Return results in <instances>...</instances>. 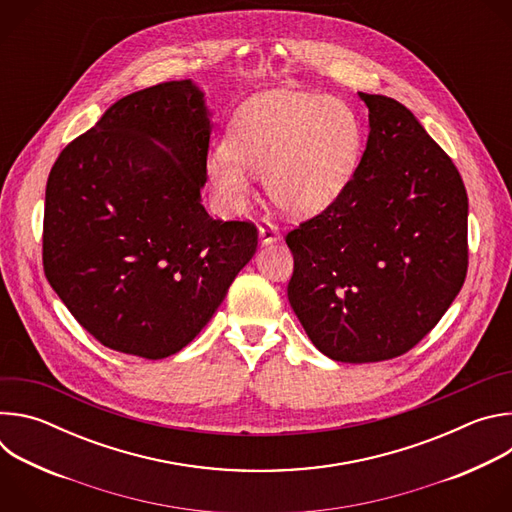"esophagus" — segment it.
<instances>
[{"instance_id": "obj_1", "label": "esophagus", "mask_w": 512, "mask_h": 512, "mask_svg": "<svg viewBox=\"0 0 512 512\" xmlns=\"http://www.w3.org/2000/svg\"><path fill=\"white\" fill-rule=\"evenodd\" d=\"M279 239H281V235H279V231H277L275 225L263 223V225L259 227V241H261V245H271V243H277Z\"/></svg>"}]
</instances>
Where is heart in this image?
<instances>
[{"label": "heart", "instance_id": "1", "mask_svg": "<svg viewBox=\"0 0 512 512\" xmlns=\"http://www.w3.org/2000/svg\"><path fill=\"white\" fill-rule=\"evenodd\" d=\"M360 154V127L338 99L277 95L245 103L231 119L227 152L206 172L227 210L247 204L249 176H263L269 200L283 212L308 214L338 198Z\"/></svg>", "mask_w": 512, "mask_h": 512}]
</instances>
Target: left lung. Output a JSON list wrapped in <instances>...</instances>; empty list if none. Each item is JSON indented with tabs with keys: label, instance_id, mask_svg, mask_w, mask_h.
Listing matches in <instances>:
<instances>
[{
	"label": "left lung",
	"instance_id": "left-lung-1",
	"mask_svg": "<svg viewBox=\"0 0 512 512\" xmlns=\"http://www.w3.org/2000/svg\"><path fill=\"white\" fill-rule=\"evenodd\" d=\"M369 139L338 198L289 231L287 298L314 346L338 362L413 348L456 300L468 269L460 172L415 115L358 93Z\"/></svg>",
	"mask_w": 512,
	"mask_h": 512
}]
</instances>
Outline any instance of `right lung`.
<instances>
[{"label": "right lung", "mask_w": 512, "mask_h": 512, "mask_svg": "<svg viewBox=\"0 0 512 512\" xmlns=\"http://www.w3.org/2000/svg\"><path fill=\"white\" fill-rule=\"evenodd\" d=\"M212 121L190 79L113 103L54 162L44 273L103 346L141 358L182 350L257 251V229L200 198Z\"/></svg>", "instance_id": "right-lung-1"}]
</instances>
